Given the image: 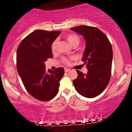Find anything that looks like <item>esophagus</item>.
Masks as SVG:
<instances>
[{
	"label": "esophagus",
	"instance_id": "34e87169",
	"mask_svg": "<svg viewBox=\"0 0 132 132\" xmlns=\"http://www.w3.org/2000/svg\"><path fill=\"white\" fill-rule=\"evenodd\" d=\"M64 71H65V72H69V71H70L71 69H68V68H65Z\"/></svg>",
	"mask_w": 132,
	"mask_h": 132
}]
</instances>
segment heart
Listing matches in <instances>:
<instances>
[{
    "instance_id": "obj_1",
    "label": "heart",
    "mask_w": 132,
    "mask_h": 132,
    "mask_svg": "<svg viewBox=\"0 0 132 132\" xmlns=\"http://www.w3.org/2000/svg\"><path fill=\"white\" fill-rule=\"evenodd\" d=\"M65 38L68 41V43H69L72 46H76V45H79L80 42V38L75 33H69V34L66 35L65 36ZM57 41L56 40L53 42L52 44H51V50L52 51L53 53L56 52L57 50ZM71 59L69 58H66L64 57L62 60V62L63 63H64L66 65H69L71 63Z\"/></svg>"
}]
</instances>
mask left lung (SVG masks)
<instances>
[{
    "mask_svg": "<svg viewBox=\"0 0 132 132\" xmlns=\"http://www.w3.org/2000/svg\"><path fill=\"white\" fill-rule=\"evenodd\" d=\"M71 30L85 38L86 46L82 61L88 69L86 75L76 70L78 76L73 84L79 94L87 98L95 97L104 91L110 79L113 57L111 43L96 27L81 25Z\"/></svg>",
    "mask_w": 132,
    "mask_h": 132,
    "instance_id": "obj_1",
    "label": "left lung"
}]
</instances>
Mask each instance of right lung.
I'll list each match as a JSON object with an SVG mask.
<instances>
[{"label":"right lung","mask_w":132,"mask_h":132,"mask_svg":"<svg viewBox=\"0 0 132 132\" xmlns=\"http://www.w3.org/2000/svg\"><path fill=\"white\" fill-rule=\"evenodd\" d=\"M60 33V31L35 30L23 39L17 48L18 72L28 93L39 101L53 99L64 74L63 68L47 71L44 63L53 57L51 44Z\"/></svg>","instance_id":"1"}]
</instances>
